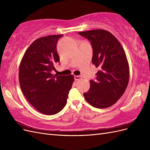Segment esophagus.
Listing matches in <instances>:
<instances>
[{
    "mask_svg": "<svg viewBox=\"0 0 150 150\" xmlns=\"http://www.w3.org/2000/svg\"><path fill=\"white\" fill-rule=\"evenodd\" d=\"M74 79L76 81L81 80V79H82V77H81V76H74Z\"/></svg>",
    "mask_w": 150,
    "mask_h": 150,
    "instance_id": "34e87169",
    "label": "esophagus"
}]
</instances>
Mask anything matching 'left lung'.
<instances>
[{"instance_id":"8db88e82","label":"left lung","mask_w":150,"mask_h":150,"mask_svg":"<svg viewBox=\"0 0 150 150\" xmlns=\"http://www.w3.org/2000/svg\"><path fill=\"white\" fill-rule=\"evenodd\" d=\"M93 48V64L99 71L90 81V88L84 93L86 101L96 108H107L122 96L128 84L129 69L120 42L109 31L96 29L79 32Z\"/></svg>"}]
</instances>
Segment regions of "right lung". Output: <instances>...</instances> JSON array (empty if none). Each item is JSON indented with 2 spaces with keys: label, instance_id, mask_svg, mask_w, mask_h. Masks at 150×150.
Returning a JSON list of instances; mask_svg holds the SVG:
<instances>
[{
  "label": "right lung",
  "instance_id": "1",
  "mask_svg": "<svg viewBox=\"0 0 150 150\" xmlns=\"http://www.w3.org/2000/svg\"><path fill=\"white\" fill-rule=\"evenodd\" d=\"M62 36L51 35L34 40L19 66L22 93L31 105L44 115H55L64 108L74 82L73 75L57 76L51 72L60 61L56 46Z\"/></svg>",
  "mask_w": 150,
  "mask_h": 150
}]
</instances>
